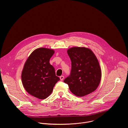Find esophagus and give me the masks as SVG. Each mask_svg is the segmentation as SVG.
<instances>
[{
	"label": "esophagus",
	"instance_id": "1",
	"mask_svg": "<svg viewBox=\"0 0 128 128\" xmlns=\"http://www.w3.org/2000/svg\"><path fill=\"white\" fill-rule=\"evenodd\" d=\"M64 76H62L60 77V80H64Z\"/></svg>",
	"mask_w": 128,
	"mask_h": 128
}]
</instances>
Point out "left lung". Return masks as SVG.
<instances>
[{"mask_svg":"<svg viewBox=\"0 0 128 128\" xmlns=\"http://www.w3.org/2000/svg\"><path fill=\"white\" fill-rule=\"evenodd\" d=\"M71 61L70 75L64 82L71 92L78 97L93 92L101 79L99 61L93 51L85 47H72L67 50Z\"/></svg>","mask_w":128,"mask_h":128,"instance_id":"1","label":"left lung"}]
</instances>
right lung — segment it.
Instances as JSON below:
<instances>
[{"label": "right lung", "mask_w": 128, "mask_h": 128, "mask_svg": "<svg viewBox=\"0 0 128 128\" xmlns=\"http://www.w3.org/2000/svg\"><path fill=\"white\" fill-rule=\"evenodd\" d=\"M54 52L50 48H36L24 65L21 74L23 86L30 95L40 99L48 97L54 85L60 80L54 67L50 63Z\"/></svg>", "instance_id": "1"}]
</instances>
